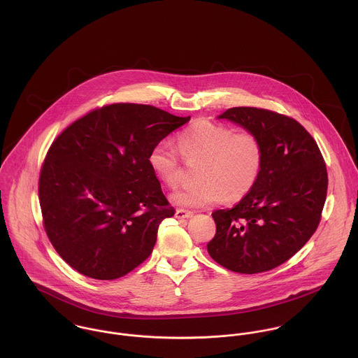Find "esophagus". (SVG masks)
<instances>
[{
	"instance_id": "34e87169",
	"label": "esophagus",
	"mask_w": 358,
	"mask_h": 358,
	"mask_svg": "<svg viewBox=\"0 0 358 358\" xmlns=\"http://www.w3.org/2000/svg\"><path fill=\"white\" fill-rule=\"evenodd\" d=\"M194 213L192 212V210H186V209H182V208H179V209H176L175 210V217H178V219H189V217H192Z\"/></svg>"
}]
</instances>
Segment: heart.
I'll list each match as a JSON object with an SVG mask.
<instances>
[{
    "label": "heart",
    "mask_w": 358,
    "mask_h": 358,
    "mask_svg": "<svg viewBox=\"0 0 358 358\" xmlns=\"http://www.w3.org/2000/svg\"><path fill=\"white\" fill-rule=\"evenodd\" d=\"M178 145L186 159H203V164L199 171L201 183L173 193L171 199L175 204L205 208L224 200L238 201L255 187L264 157L255 134L199 120L178 135ZM148 161L158 180L171 187L179 183L180 161L171 143H157Z\"/></svg>",
    "instance_id": "heart-1"
}]
</instances>
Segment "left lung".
<instances>
[{"instance_id":"left-lung-1","label":"left lung","mask_w":358,"mask_h":358,"mask_svg":"<svg viewBox=\"0 0 358 358\" xmlns=\"http://www.w3.org/2000/svg\"><path fill=\"white\" fill-rule=\"evenodd\" d=\"M217 118L255 134L264 157L250 194L212 213L216 234L208 254L236 273L271 270L295 255L320 223L328 187L324 158L311 135L287 115L233 107Z\"/></svg>"}]
</instances>
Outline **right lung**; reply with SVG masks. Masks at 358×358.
Here are the masks:
<instances>
[{
	"label": "right lung",
	"mask_w": 358,
	"mask_h": 358,
	"mask_svg": "<svg viewBox=\"0 0 358 358\" xmlns=\"http://www.w3.org/2000/svg\"><path fill=\"white\" fill-rule=\"evenodd\" d=\"M189 120L154 106L115 103L56 138L38 193L45 231L69 266L95 280H115L150 256L159 223L175 212L148 158Z\"/></svg>",
	"instance_id": "add662e5"
}]
</instances>
